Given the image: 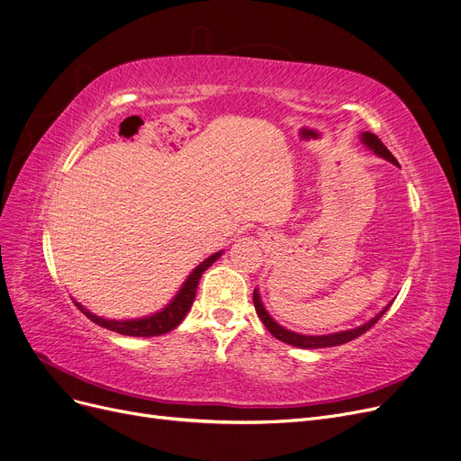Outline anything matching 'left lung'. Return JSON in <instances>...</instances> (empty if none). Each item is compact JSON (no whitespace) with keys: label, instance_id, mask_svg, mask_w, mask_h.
Here are the masks:
<instances>
[{"label":"left lung","instance_id":"8db88e82","mask_svg":"<svg viewBox=\"0 0 461 461\" xmlns=\"http://www.w3.org/2000/svg\"><path fill=\"white\" fill-rule=\"evenodd\" d=\"M361 141L365 143V147H369V149H371L373 153H376L378 157H382V158H385V160H390V162L395 164V167H399L397 158L388 151V147H385V145L378 140V136H375L373 132H363V134H361ZM253 304H255V310H257V316L261 318V321H263L265 327L270 330L272 337H276V339L285 342V344L297 346V348H304V349L330 348V346H340V344H344V342L354 340V339L361 337L363 333H366V330H369V329L385 314V310H388V308L392 306V303H390V304L385 306V308L380 312V314H376L371 321H366V323H363V325H359V327H356V329L340 330V333H333V335H318V337H312V335L293 333V330H287V329H284L282 325L276 323V321L270 318L268 312L265 310V306H263V303H261V297H259V291H257V289L253 291Z\"/></svg>","mask_w":461,"mask_h":461}]
</instances>
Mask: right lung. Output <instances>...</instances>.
I'll list each match as a JSON object with an SVG mask.
<instances>
[{
  "label": "right lung",
  "mask_w": 461,
  "mask_h": 461,
  "mask_svg": "<svg viewBox=\"0 0 461 461\" xmlns=\"http://www.w3.org/2000/svg\"><path fill=\"white\" fill-rule=\"evenodd\" d=\"M221 253H223V251H217V253L210 255L208 259L202 261L189 274V278L185 280V284L181 285V289L177 291V294L172 299V303L167 304V308H162L160 312H157V314H153V316L140 318V320H121V321L119 320H105V318L92 314V312H88L77 301H73V303H76V306L83 312V314L90 321H95L100 327H105L109 330H115V333H121V335H126V337H158V335H164V333H168V330L176 329L183 321V318L187 316V312L191 310V306L194 303V294H196V287H198L202 274H204V270L219 259Z\"/></svg>",
  "instance_id": "obj_1"
}]
</instances>
